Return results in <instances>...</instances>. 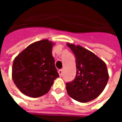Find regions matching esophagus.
<instances>
[{
  "instance_id": "obj_1",
  "label": "esophagus",
  "mask_w": 122,
  "mask_h": 122,
  "mask_svg": "<svg viewBox=\"0 0 122 122\" xmlns=\"http://www.w3.org/2000/svg\"><path fill=\"white\" fill-rule=\"evenodd\" d=\"M58 73L60 76H62V75H63V71L61 69H59L58 71Z\"/></svg>"
}]
</instances>
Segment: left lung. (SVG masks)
Returning a JSON list of instances; mask_svg holds the SVG:
<instances>
[{"instance_id": "8db88e82", "label": "left lung", "mask_w": 122, "mask_h": 122, "mask_svg": "<svg viewBox=\"0 0 122 122\" xmlns=\"http://www.w3.org/2000/svg\"><path fill=\"white\" fill-rule=\"evenodd\" d=\"M76 57V74L71 82H66L69 96L81 102L97 98L108 80L107 65L95 54L80 46L67 44Z\"/></svg>"}]
</instances>
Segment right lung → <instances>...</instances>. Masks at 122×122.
Returning <instances> with one entry per match:
<instances>
[{"mask_svg":"<svg viewBox=\"0 0 122 122\" xmlns=\"http://www.w3.org/2000/svg\"><path fill=\"white\" fill-rule=\"evenodd\" d=\"M53 43L48 40L30 44L15 58L12 79L17 87L29 97L47 93L59 77L52 56Z\"/></svg>","mask_w":122,"mask_h":122,"instance_id":"right-lung-1","label":"right lung"}]
</instances>
